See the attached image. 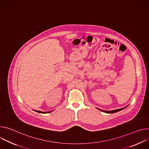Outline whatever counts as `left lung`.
Listing matches in <instances>:
<instances>
[{
    "label": "left lung",
    "instance_id": "obj_1",
    "mask_svg": "<svg viewBox=\"0 0 149 149\" xmlns=\"http://www.w3.org/2000/svg\"><path fill=\"white\" fill-rule=\"evenodd\" d=\"M128 106V105H127ZM127 106H126V107H124V108H122V109H117V110H111V111H105V110H101V109H97L98 110H100V111H102V112H104V113H116V112H118V111H121V110H123V109H124L125 108H126Z\"/></svg>",
    "mask_w": 149,
    "mask_h": 149
}]
</instances>
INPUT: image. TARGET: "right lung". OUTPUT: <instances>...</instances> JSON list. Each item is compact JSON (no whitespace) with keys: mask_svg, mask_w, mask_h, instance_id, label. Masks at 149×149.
<instances>
[{"mask_svg":"<svg viewBox=\"0 0 149 149\" xmlns=\"http://www.w3.org/2000/svg\"><path fill=\"white\" fill-rule=\"evenodd\" d=\"M38 113H51L52 111H48V112H43V111H38V110H34Z\"/></svg>","mask_w":149,"mask_h":149,"instance_id":"obj_1","label":"right lung"}]
</instances>
